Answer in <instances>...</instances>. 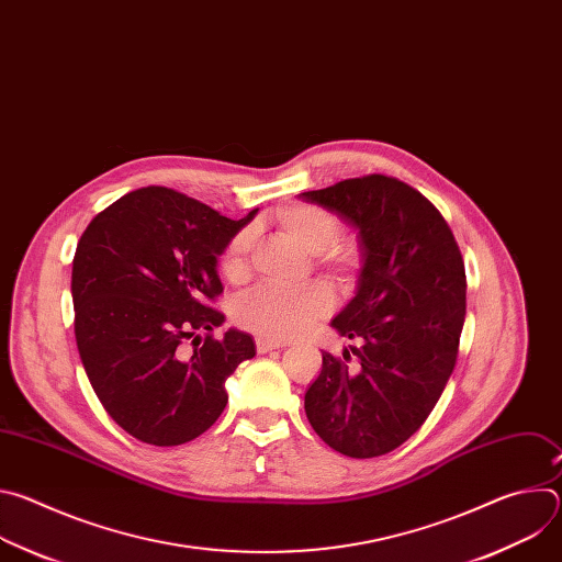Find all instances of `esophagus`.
Here are the masks:
<instances>
[{
	"mask_svg": "<svg viewBox=\"0 0 562 562\" xmlns=\"http://www.w3.org/2000/svg\"><path fill=\"white\" fill-rule=\"evenodd\" d=\"M284 347V342H278V340H269V338H256V349L258 353H267V351H273V349H280Z\"/></svg>",
	"mask_w": 562,
	"mask_h": 562,
	"instance_id": "34e87169",
	"label": "esophagus"
}]
</instances>
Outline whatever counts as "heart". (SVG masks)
Here are the masks:
<instances>
[{"label":"heart","instance_id":"b5f03b06","mask_svg":"<svg viewBox=\"0 0 562 562\" xmlns=\"http://www.w3.org/2000/svg\"><path fill=\"white\" fill-rule=\"evenodd\" d=\"M276 220L289 237L313 256L328 251L340 237V220L331 211L315 204H286L278 211ZM251 239V228H243L233 233L226 243L220 256V267L228 278L245 273ZM356 262L358 256L353 249H333L323 260L325 269L336 278H347L356 269ZM331 293L323 284H311L304 289L258 284L235 300L233 315L237 325L260 334L262 338L284 340L300 336L317 319H323L331 311Z\"/></svg>","mask_w":562,"mask_h":562}]
</instances>
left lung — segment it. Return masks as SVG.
Instances as JSON below:
<instances>
[{
  "label": "left lung",
  "mask_w": 562,
  "mask_h": 562,
  "mask_svg": "<svg viewBox=\"0 0 562 562\" xmlns=\"http://www.w3.org/2000/svg\"><path fill=\"white\" fill-rule=\"evenodd\" d=\"M358 228L360 278L331 327L360 347L359 367L323 351L304 393L313 431L349 458H375L412 438L445 391L464 325L467 280L456 237L416 189L364 176L300 193ZM345 359L350 353L345 349Z\"/></svg>",
  "instance_id": "1"
}]
</instances>
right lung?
<instances>
[{"label":"right lung","mask_w":562,"mask_h":562,"mask_svg":"<svg viewBox=\"0 0 562 562\" xmlns=\"http://www.w3.org/2000/svg\"><path fill=\"white\" fill-rule=\"evenodd\" d=\"M256 213L231 220L146 187L98 213L79 237L70 278L77 351L100 403L133 438L176 447L204 434L228 403L226 378L256 356L245 331L211 336L224 315L209 306L222 293L217 258ZM191 337L196 347L187 352Z\"/></svg>","instance_id":"right-lung-1"}]
</instances>
